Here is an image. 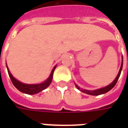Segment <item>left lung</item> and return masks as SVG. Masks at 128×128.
I'll use <instances>...</instances> for the list:
<instances>
[{
  "instance_id": "left-lung-1",
  "label": "left lung",
  "mask_w": 128,
  "mask_h": 128,
  "mask_svg": "<svg viewBox=\"0 0 128 128\" xmlns=\"http://www.w3.org/2000/svg\"><path fill=\"white\" fill-rule=\"evenodd\" d=\"M122 68H123V59H122V62H121V68H120V70H119V71H118V73L117 76H116V78H115V80L113 81L112 83L109 84L108 86H106L104 88H99L97 89V90H84V89H81L80 87L78 86H77L76 84H75V86L77 87V88L79 89L80 91L83 92L84 93H86V94H90V95H99V94H104V93H106L108 91H110L111 89L114 86H115L117 82V81H118V78L120 77V75H121V70H122Z\"/></svg>"
}]
</instances>
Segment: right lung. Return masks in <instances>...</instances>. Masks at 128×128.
<instances>
[{
	"instance_id": "add662e5",
	"label": "right lung",
	"mask_w": 128,
	"mask_h": 128,
	"mask_svg": "<svg viewBox=\"0 0 128 128\" xmlns=\"http://www.w3.org/2000/svg\"><path fill=\"white\" fill-rule=\"evenodd\" d=\"M56 66H54V68L51 71L50 76L48 78V79L46 81H44V82H42L41 84H23L19 82L17 80H16L15 78L13 77V75L11 74L10 70L8 68V67L7 66V71L10 75V78L11 79V81L12 84L14 85L16 88L18 89V90H20L22 92H24L25 94H34L38 93L42 91L43 90H44L47 88L48 86H49L52 82V79H53V72L56 69Z\"/></svg>"
}]
</instances>
